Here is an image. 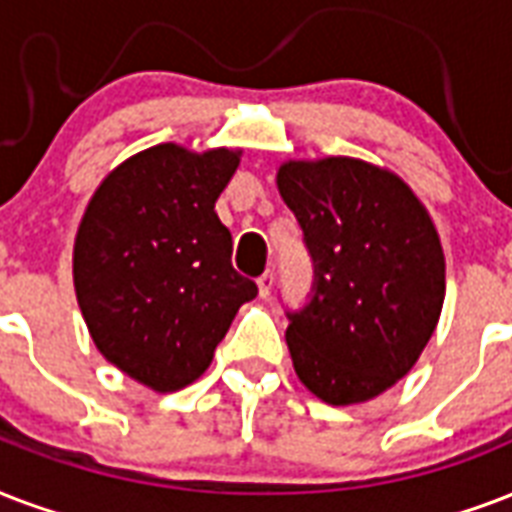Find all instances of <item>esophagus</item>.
Returning <instances> with one entry per match:
<instances>
[{"label":"esophagus","mask_w":512,"mask_h":512,"mask_svg":"<svg viewBox=\"0 0 512 512\" xmlns=\"http://www.w3.org/2000/svg\"><path fill=\"white\" fill-rule=\"evenodd\" d=\"M272 283H275V272H272V269H267V272H264V275L256 280V285H259L261 299H267L269 293H272Z\"/></svg>","instance_id":"esophagus-1"}]
</instances>
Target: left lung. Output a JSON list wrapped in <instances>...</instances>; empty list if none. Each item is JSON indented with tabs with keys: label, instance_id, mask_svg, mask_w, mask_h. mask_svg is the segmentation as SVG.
I'll list each match as a JSON object with an SVG mask.
<instances>
[{
	"label": "left lung",
	"instance_id": "1",
	"mask_svg": "<svg viewBox=\"0 0 512 512\" xmlns=\"http://www.w3.org/2000/svg\"><path fill=\"white\" fill-rule=\"evenodd\" d=\"M277 189L315 261L310 304L288 312L293 371L331 406L366 403L414 368L438 326V229L403 178L355 157L283 162Z\"/></svg>",
	"mask_w": 512,
	"mask_h": 512
}]
</instances>
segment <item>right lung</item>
<instances>
[{"label":"right lung","instance_id":"1","mask_svg":"<svg viewBox=\"0 0 512 512\" xmlns=\"http://www.w3.org/2000/svg\"><path fill=\"white\" fill-rule=\"evenodd\" d=\"M243 149L157 144L98 184L74 237V291L95 347L154 392L205 374L259 288L232 267L216 200Z\"/></svg>","mask_w":512,"mask_h":512}]
</instances>
